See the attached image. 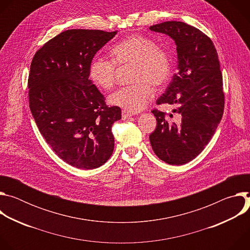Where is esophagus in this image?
Here are the masks:
<instances>
[{"mask_svg":"<svg viewBox=\"0 0 250 250\" xmlns=\"http://www.w3.org/2000/svg\"><path fill=\"white\" fill-rule=\"evenodd\" d=\"M122 117H123V120H126V119L131 118V117H132V115H131V114H129V113H127V112H125V111H123V113H122Z\"/></svg>","mask_w":250,"mask_h":250,"instance_id":"1","label":"esophagus"}]
</instances>
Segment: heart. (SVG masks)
<instances>
[{"label":"heart","instance_id":"obj_1","mask_svg":"<svg viewBox=\"0 0 250 250\" xmlns=\"http://www.w3.org/2000/svg\"><path fill=\"white\" fill-rule=\"evenodd\" d=\"M113 60L95 56L89 65L91 80L103 90H111L116 84L117 66H132L130 86L124 87L110 96V103L125 112L137 113L153 96V88L165 85L171 75V58L150 38L132 34L112 48Z\"/></svg>","mask_w":250,"mask_h":250}]
</instances>
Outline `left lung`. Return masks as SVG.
I'll list each match as a JSON object with an SVG mask.
<instances>
[{"instance_id": "obj_1", "label": "left lung", "mask_w": 250, "mask_h": 250, "mask_svg": "<svg viewBox=\"0 0 250 250\" xmlns=\"http://www.w3.org/2000/svg\"><path fill=\"white\" fill-rule=\"evenodd\" d=\"M149 29L168 34L178 54V72L156 101L175 109L169 115L152 110L157 125L149 140L162 161L186 164L203 151L223 118L225 94L218 52L208 35L185 22L165 21Z\"/></svg>"}]
</instances>
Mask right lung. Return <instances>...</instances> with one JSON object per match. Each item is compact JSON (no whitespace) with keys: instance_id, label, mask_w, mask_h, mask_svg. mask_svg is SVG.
I'll return each mask as SVG.
<instances>
[{"instance_id":"1","label":"right lung","mask_w":250,"mask_h":250,"mask_svg":"<svg viewBox=\"0 0 250 250\" xmlns=\"http://www.w3.org/2000/svg\"><path fill=\"white\" fill-rule=\"evenodd\" d=\"M117 31L68 29L35 52L28 75L29 109L53 151L69 165L94 169L115 146L112 126L120 106L105 104L89 79L95 54Z\"/></svg>"}]
</instances>
